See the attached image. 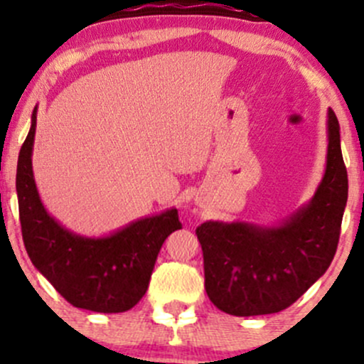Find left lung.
<instances>
[{
	"instance_id": "left-lung-1",
	"label": "left lung",
	"mask_w": 364,
	"mask_h": 364,
	"mask_svg": "<svg viewBox=\"0 0 364 364\" xmlns=\"http://www.w3.org/2000/svg\"><path fill=\"white\" fill-rule=\"evenodd\" d=\"M327 133L325 174L306 205L277 225L207 220L196 228L205 291L219 310L235 316L282 311L328 269L348 203L341 128L330 107Z\"/></svg>"
}]
</instances>
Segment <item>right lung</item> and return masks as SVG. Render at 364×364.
<instances>
[{
	"instance_id": "right-lung-1",
	"label": "right lung",
	"mask_w": 364,
	"mask_h": 364,
	"mask_svg": "<svg viewBox=\"0 0 364 364\" xmlns=\"http://www.w3.org/2000/svg\"><path fill=\"white\" fill-rule=\"evenodd\" d=\"M37 107L16 164L20 224L28 258L70 304L97 313L128 311L147 292L161 246L181 229L176 208L141 217L109 236L75 235L48 214L32 171Z\"/></svg>"
}]
</instances>
